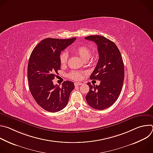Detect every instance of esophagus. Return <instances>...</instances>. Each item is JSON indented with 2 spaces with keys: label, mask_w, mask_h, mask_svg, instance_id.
I'll use <instances>...</instances> for the list:
<instances>
[{
  "label": "esophagus",
  "mask_w": 153,
  "mask_h": 153,
  "mask_svg": "<svg viewBox=\"0 0 153 153\" xmlns=\"http://www.w3.org/2000/svg\"><path fill=\"white\" fill-rule=\"evenodd\" d=\"M82 83H79V82H75L74 83V85L76 86H79V85H82Z\"/></svg>",
  "instance_id": "obj_1"
}]
</instances>
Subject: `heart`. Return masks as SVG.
I'll return each instance as SVG.
<instances>
[{
    "label": "heart",
    "instance_id": "heart-1",
    "mask_svg": "<svg viewBox=\"0 0 153 153\" xmlns=\"http://www.w3.org/2000/svg\"><path fill=\"white\" fill-rule=\"evenodd\" d=\"M74 51L83 60H88L91 56V51L89 48L84 45H80L74 48ZM68 58V54L67 52H62L59 56L60 62L62 65L66 64ZM69 77L74 80H80L82 77V74L77 71H71Z\"/></svg>",
    "mask_w": 153,
    "mask_h": 153
}]
</instances>
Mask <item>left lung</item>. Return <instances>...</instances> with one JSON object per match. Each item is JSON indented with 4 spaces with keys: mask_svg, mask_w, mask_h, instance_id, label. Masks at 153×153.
Segmentation results:
<instances>
[{
    "mask_svg": "<svg viewBox=\"0 0 153 153\" xmlns=\"http://www.w3.org/2000/svg\"><path fill=\"white\" fill-rule=\"evenodd\" d=\"M85 39L97 46L99 59L90 79L100 80L99 85L88 84L90 90L86 96L88 104L102 110L111 106L118 99L123 83L125 71L123 59L115 43L102 36H90Z\"/></svg>",
    "mask_w": 153,
    "mask_h": 153,
    "instance_id": "left-lung-1",
    "label": "left lung"
}]
</instances>
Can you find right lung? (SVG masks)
<instances>
[{"label":"right lung","mask_w":153,"mask_h":153,"mask_svg":"<svg viewBox=\"0 0 153 153\" xmlns=\"http://www.w3.org/2000/svg\"><path fill=\"white\" fill-rule=\"evenodd\" d=\"M75 40V37L45 39L34 48L30 57L27 74L31 94L36 103L48 112H57L66 106L74 88L71 81H65L60 87L54 85L53 80L60 70L61 51Z\"/></svg>","instance_id":"add662e5"}]
</instances>
